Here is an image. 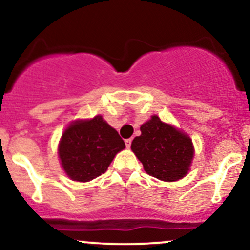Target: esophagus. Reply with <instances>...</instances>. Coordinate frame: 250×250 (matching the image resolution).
Here are the masks:
<instances>
[{
  "instance_id": "obj_1",
  "label": "esophagus",
  "mask_w": 250,
  "mask_h": 250,
  "mask_svg": "<svg viewBox=\"0 0 250 250\" xmlns=\"http://www.w3.org/2000/svg\"><path fill=\"white\" fill-rule=\"evenodd\" d=\"M131 141H133V140L131 139H127L125 140V146H127V148H130V146H131Z\"/></svg>"
}]
</instances>
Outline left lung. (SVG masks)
Wrapping results in <instances>:
<instances>
[{
	"mask_svg": "<svg viewBox=\"0 0 250 250\" xmlns=\"http://www.w3.org/2000/svg\"><path fill=\"white\" fill-rule=\"evenodd\" d=\"M131 150L149 175L168 182L187 174L194 155L187 135L163 123L157 116L141 125V135L133 140Z\"/></svg>",
	"mask_w": 250,
	"mask_h": 250,
	"instance_id": "obj_1",
	"label": "left lung"
}]
</instances>
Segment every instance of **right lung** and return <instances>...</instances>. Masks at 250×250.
Here are the masks:
<instances>
[{"label":"right lung","mask_w":250,"mask_h":250,"mask_svg":"<svg viewBox=\"0 0 250 250\" xmlns=\"http://www.w3.org/2000/svg\"><path fill=\"white\" fill-rule=\"evenodd\" d=\"M125 147L119 133L102 116L77 121L62 135L59 155L62 167L71 180L79 182L104 174L114 156Z\"/></svg>","instance_id":"add662e5"}]
</instances>
